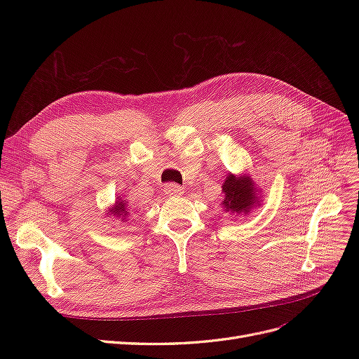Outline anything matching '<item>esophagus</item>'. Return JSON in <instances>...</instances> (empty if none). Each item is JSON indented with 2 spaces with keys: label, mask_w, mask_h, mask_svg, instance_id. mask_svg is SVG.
I'll use <instances>...</instances> for the list:
<instances>
[{
  "label": "esophagus",
  "mask_w": 359,
  "mask_h": 359,
  "mask_svg": "<svg viewBox=\"0 0 359 359\" xmlns=\"http://www.w3.org/2000/svg\"><path fill=\"white\" fill-rule=\"evenodd\" d=\"M184 193V189L181 186H178V184H166L165 186V194L166 196H181V194Z\"/></svg>",
  "instance_id": "1"
}]
</instances>
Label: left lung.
<instances>
[{
    "label": "left lung",
    "mask_w": 359,
    "mask_h": 359,
    "mask_svg": "<svg viewBox=\"0 0 359 359\" xmlns=\"http://www.w3.org/2000/svg\"><path fill=\"white\" fill-rule=\"evenodd\" d=\"M222 208L224 212L233 215V219H240L243 215L252 212V210L259 208L260 198H262V190H260L250 173H235L229 172L224 177V182L222 184Z\"/></svg>",
    "instance_id": "left-lung-1"
}]
</instances>
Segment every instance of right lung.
<instances>
[{"label":"right lung","instance_id":"1","mask_svg":"<svg viewBox=\"0 0 359 359\" xmlns=\"http://www.w3.org/2000/svg\"><path fill=\"white\" fill-rule=\"evenodd\" d=\"M104 212L107 217H109V219L112 217V219H115V220H121L123 223H126V222H128V214H130L128 202L119 196L114 202V205H111L109 208H107V211H104Z\"/></svg>","mask_w":359,"mask_h":359}]
</instances>
